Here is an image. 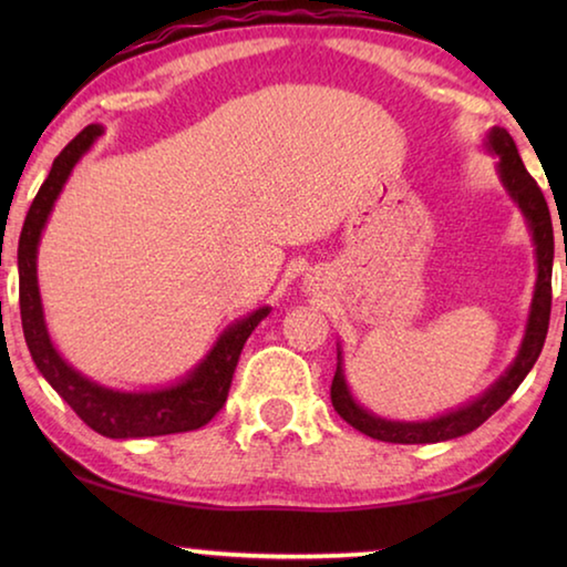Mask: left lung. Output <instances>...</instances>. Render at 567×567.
Masks as SVG:
<instances>
[{"label":"left lung","mask_w":567,"mask_h":567,"mask_svg":"<svg viewBox=\"0 0 567 567\" xmlns=\"http://www.w3.org/2000/svg\"><path fill=\"white\" fill-rule=\"evenodd\" d=\"M485 150L497 157L495 169L501 177L503 187L511 195L513 203L520 209L527 229H530L533 247H535V290L530 302V315H527L525 334L520 348H517L515 360L507 364V370L497 378L483 395L467 400L465 405L455 410H447L443 415L430 417V420H388L380 417L368 408H362L354 400L352 390L348 385L342 368V348L338 344V370H334L330 398L332 408L338 410V415L350 422L354 430H360L368 437L382 440V443H400V445H422V443H445L460 435L473 433L475 427L493 415L495 410H501L507 398L520 388L527 372L533 370L535 360L540 358L545 334H548L550 322V302H553V257H555V239H553V219L548 203H545L540 187L530 177V172L525 169L520 155L511 134L503 127H493L485 134ZM567 265V260H565Z\"/></svg>","instance_id":"obj_1"}]
</instances>
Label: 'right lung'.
<instances>
[{"label":"right lung","mask_w":567,"mask_h":567,"mask_svg":"<svg viewBox=\"0 0 567 567\" xmlns=\"http://www.w3.org/2000/svg\"><path fill=\"white\" fill-rule=\"evenodd\" d=\"M102 124H90L66 145L52 162L50 175L37 192L27 213L22 235H19L17 267H19V312L27 348L42 378L60 392V398L80 415L92 430L104 437H157L172 433H189L207 425L223 410L233 375L245 342L272 307L245 315L227 324L209 352L192 368L185 378L155 390H114L82 375L54 348L44 322V307L37 282V249L44 233L47 219L70 179L72 169L94 142L102 137Z\"/></svg>","instance_id":"right-lung-1"}]
</instances>
